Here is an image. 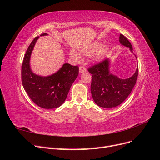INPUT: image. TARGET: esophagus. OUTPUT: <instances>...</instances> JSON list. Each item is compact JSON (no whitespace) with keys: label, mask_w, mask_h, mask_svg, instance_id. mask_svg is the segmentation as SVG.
<instances>
[{"label":"esophagus","mask_w":160,"mask_h":160,"mask_svg":"<svg viewBox=\"0 0 160 160\" xmlns=\"http://www.w3.org/2000/svg\"><path fill=\"white\" fill-rule=\"evenodd\" d=\"M87 71V69L85 67H84L83 66H80L79 67V72L80 73H83V72H85Z\"/></svg>","instance_id":"obj_1"}]
</instances>
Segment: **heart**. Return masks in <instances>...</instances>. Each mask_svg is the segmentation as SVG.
<instances>
[{
  "instance_id": "heart-1",
  "label": "heart",
  "mask_w": 160,
  "mask_h": 160,
  "mask_svg": "<svg viewBox=\"0 0 160 160\" xmlns=\"http://www.w3.org/2000/svg\"><path fill=\"white\" fill-rule=\"evenodd\" d=\"M103 43L101 42H95L88 47L82 49V52L86 56H94L93 59L96 61H101L105 55L106 49L103 48ZM71 57L77 61H80L82 59L81 55L79 51L75 49H71L70 51Z\"/></svg>"
}]
</instances>
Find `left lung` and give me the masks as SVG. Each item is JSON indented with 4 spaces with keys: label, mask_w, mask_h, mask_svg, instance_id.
<instances>
[{
    "label": "left lung",
    "mask_w": 160,
    "mask_h": 160,
    "mask_svg": "<svg viewBox=\"0 0 160 160\" xmlns=\"http://www.w3.org/2000/svg\"><path fill=\"white\" fill-rule=\"evenodd\" d=\"M119 41L121 44L128 47L130 51L133 52L132 44L126 37L120 34ZM109 65L110 60L107 58L88 69L92 75V97L95 103L103 108H113L122 103L132 92L138 75V66L132 77L128 79H121L111 73Z\"/></svg>",
    "instance_id": "left-lung-1"
}]
</instances>
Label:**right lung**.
Returning a JSON list of instances; mask_svg holds the SVG:
<instances>
[{"label":"right lung","instance_id":"obj_1","mask_svg":"<svg viewBox=\"0 0 160 160\" xmlns=\"http://www.w3.org/2000/svg\"><path fill=\"white\" fill-rule=\"evenodd\" d=\"M47 33L41 36H47ZM39 37H37L28 47L21 67L23 88L31 99L43 109L59 108L64 103L69 89L79 75L78 66L69 63L49 76H41L33 72L30 65L31 53Z\"/></svg>","mask_w":160,"mask_h":160}]
</instances>
